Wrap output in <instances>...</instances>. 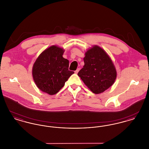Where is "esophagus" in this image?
<instances>
[{
    "label": "esophagus",
    "instance_id": "obj_1",
    "mask_svg": "<svg viewBox=\"0 0 149 149\" xmlns=\"http://www.w3.org/2000/svg\"><path fill=\"white\" fill-rule=\"evenodd\" d=\"M79 70H80V69L78 68V69H77L75 71V74H78V72L79 71Z\"/></svg>",
    "mask_w": 149,
    "mask_h": 149
}]
</instances>
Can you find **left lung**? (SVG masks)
<instances>
[{"instance_id": "1", "label": "left lung", "mask_w": 149, "mask_h": 149, "mask_svg": "<svg viewBox=\"0 0 149 149\" xmlns=\"http://www.w3.org/2000/svg\"><path fill=\"white\" fill-rule=\"evenodd\" d=\"M84 62L78 76L92 92L99 94L113 85L117 72L111 59L102 48L94 46L88 50Z\"/></svg>"}]
</instances>
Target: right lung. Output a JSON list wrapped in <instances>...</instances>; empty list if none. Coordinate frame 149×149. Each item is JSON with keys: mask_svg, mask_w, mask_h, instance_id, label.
Listing matches in <instances>:
<instances>
[{"mask_svg": "<svg viewBox=\"0 0 149 149\" xmlns=\"http://www.w3.org/2000/svg\"><path fill=\"white\" fill-rule=\"evenodd\" d=\"M64 51L56 46L45 50L37 58L32 69L33 80L43 92L54 95L74 73L69 70V60L63 57Z\"/></svg>", "mask_w": 149, "mask_h": 149, "instance_id": "1", "label": "right lung"}]
</instances>
